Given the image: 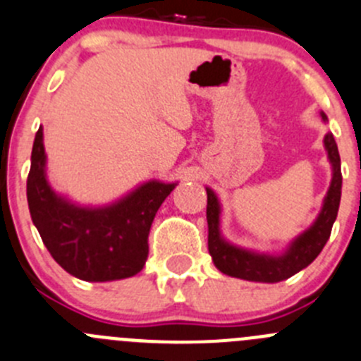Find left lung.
Segmentation results:
<instances>
[{"label":"left lung","mask_w":361,"mask_h":361,"mask_svg":"<svg viewBox=\"0 0 361 361\" xmlns=\"http://www.w3.org/2000/svg\"><path fill=\"white\" fill-rule=\"evenodd\" d=\"M322 120H326L324 113H321ZM324 147L328 150L329 163L333 166V178L329 184L328 195L324 198L321 212L314 225L303 232L300 238L290 243L289 250L280 257L260 255V253L248 252V250L232 246L219 234V202L214 191L207 190V225H209V253L212 262L221 273L228 276L241 278L248 281H266L274 283L296 274L298 271L305 269L308 264L315 260V257L322 252L328 243L331 226L337 219L338 205H341L342 195V171H341V156H338L337 143L331 133L324 136Z\"/></svg>","instance_id":"8db88e82"}]
</instances>
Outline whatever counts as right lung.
<instances>
[{
	"label": "right lung",
	"mask_w": 361,
	"mask_h": 361,
	"mask_svg": "<svg viewBox=\"0 0 361 361\" xmlns=\"http://www.w3.org/2000/svg\"><path fill=\"white\" fill-rule=\"evenodd\" d=\"M42 138V127H39L26 195L33 225L51 257L80 280L135 276L149 257L154 216L177 184L150 180L108 207H80L51 190Z\"/></svg>",
	"instance_id": "1"
}]
</instances>
